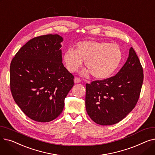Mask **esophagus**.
I'll return each instance as SVG.
<instances>
[{
	"mask_svg": "<svg viewBox=\"0 0 155 155\" xmlns=\"http://www.w3.org/2000/svg\"><path fill=\"white\" fill-rule=\"evenodd\" d=\"M74 82H75V84H78V83H80L81 82V80H80V78H79L78 77H75L74 78Z\"/></svg>",
	"mask_w": 155,
	"mask_h": 155,
	"instance_id": "1",
	"label": "esophagus"
}]
</instances>
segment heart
Segmentation results:
<instances>
[{"mask_svg":"<svg viewBox=\"0 0 155 155\" xmlns=\"http://www.w3.org/2000/svg\"><path fill=\"white\" fill-rule=\"evenodd\" d=\"M123 56V51L117 44L88 40L78 42L75 50L68 49L64 53L63 60L70 72L76 71L85 60L87 69L82 71L83 75L91 73L95 78L105 79L116 70Z\"/></svg>","mask_w":155,"mask_h":155,"instance_id":"obj_1","label":"heart"}]
</instances>
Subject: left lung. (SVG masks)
<instances>
[{"label":"left lung","instance_id":"8db88e82","mask_svg":"<svg viewBox=\"0 0 155 155\" xmlns=\"http://www.w3.org/2000/svg\"><path fill=\"white\" fill-rule=\"evenodd\" d=\"M143 69L131 47L127 61L114 76L86 84L85 107L95 123L112 125L136 106L143 82Z\"/></svg>","mask_w":155,"mask_h":155}]
</instances>
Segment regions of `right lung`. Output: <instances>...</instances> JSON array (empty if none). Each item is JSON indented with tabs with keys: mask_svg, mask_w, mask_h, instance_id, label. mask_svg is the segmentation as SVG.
I'll use <instances>...</instances> for the list:
<instances>
[{
	"mask_svg": "<svg viewBox=\"0 0 155 155\" xmlns=\"http://www.w3.org/2000/svg\"><path fill=\"white\" fill-rule=\"evenodd\" d=\"M58 35L35 37L22 46L10 66L13 99L30 119L46 123L62 112L74 76L64 67Z\"/></svg>",
	"mask_w": 155,
	"mask_h": 155,
	"instance_id": "right-lung-1",
	"label": "right lung"
}]
</instances>
